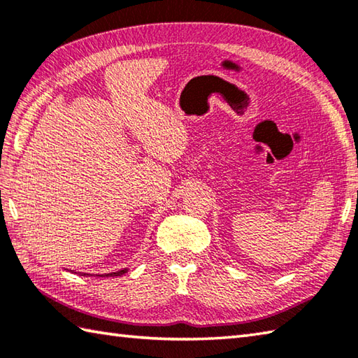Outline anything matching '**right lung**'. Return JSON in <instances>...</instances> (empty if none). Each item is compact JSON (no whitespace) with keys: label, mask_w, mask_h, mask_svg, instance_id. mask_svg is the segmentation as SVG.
<instances>
[{"label":"right lung","mask_w":358,"mask_h":358,"mask_svg":"<svg viewBox=\"0 0 358 358\" xmlns=\"http://www.w3.org/2000/svg\"><path fill=\"white\" fill-rule=\"evenodd\" d=\"M124 273H127V268L119 270V271H115V273H107V275H103V276H121V275H124Z\"/></svg>","instance_id":"right-lung-1"}]
</instances>
